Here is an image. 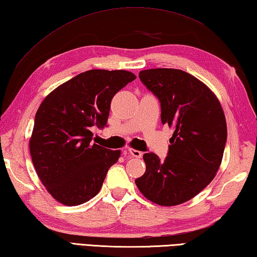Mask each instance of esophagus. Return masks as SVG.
Instances as JSON below:
<instances>
[{
    "instance_id": "34e87169",
    "label": "esophagus",
    "mask_w": 257,
    "mask_h": 257,
    "mask_svg": "<svg viewBox=\"0 0 257 257\" xmlns=\"http://www.w3.org/2000/svg\"><path fill=\"white\" fill-rule=\"evenodd\" d=\"M128 154L130 156L136 157V158H141L143 156L142 152H139L137 149H134V148H128Z\"/></svg>"
}]
</instances>
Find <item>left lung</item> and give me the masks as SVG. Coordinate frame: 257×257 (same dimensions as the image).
<instances>
[{
	"mask_svg": "<svg viewBox=\"0 0 257 257\" xmlns=\"http://www.w3.org/2000/svg\"><path fill=\"white\" fill-rule=\"evenodd\" d=\"M139 78L158 97L162 123L174 134L164 161L154 153L144 154L146 171L135 182L149 201L177 206L216 176L227 141L225 113L206 84L181 69H145Z\"/></svg>",
	"mask_w": 257,
	"mask_h": 257,
	"instance_id": "8db88e82",
	"label": "left lung"
}]
</instances>
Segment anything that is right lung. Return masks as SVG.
Returning <instances> with one entry per match:
<instances>
[{"label": "right lung", "instance_id": "right-lung-1", "mask_svg": "<svg viewBox=\"0 0 257 257\" xmlns=\"http://www.w3.org/2000/svg\"><path fill=\"white\" fill-rule=\"evenodd\" d=\"M128 71L91 69L56 87L36 113L30 155L41 183L65 206L99 193L120 151L92 144L91 127L103 128L116 92L133 82Z\"/></svg>", "mask_w": 257, "mask_h": 257}]
</instances>
